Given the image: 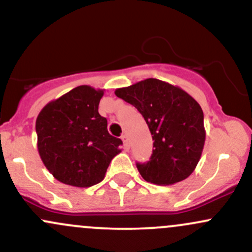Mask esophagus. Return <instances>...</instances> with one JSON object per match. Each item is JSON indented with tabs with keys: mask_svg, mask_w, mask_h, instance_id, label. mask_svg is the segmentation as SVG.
<instances>
[{
	"mask_svg": "<svg viewBox=\"0 0 252 252\" xmlns=\"http://www.w3.org/2000/svg\"><path fill=\"white\" fill-rule=\"evenodd\" d=\"M122 141H123L124 147H126V148L129 147V137H128V135H126V134L122 135Z\"/></svg>",
	"mask_w": 252,
	"mask_h": 252,
	"instance_id": "34e87169",
	"label": "esophagus"
}]
</instances>
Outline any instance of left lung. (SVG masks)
I'll list each match as a JSON object with an SVG mask.
<instances>
[{"label":"left lung","instance_id":"left-lung-1","mask_svg":"<svg viewBox=\"0 0 252 252\" xmlns=\"http://www.w3.org/2000/svg\"><path fill=\"white\" fill-rule=\"evenodd\" d=\"M115 94L137 108L153 139V152L137 170L147 182L174 185L194 171L205 142L200 105L179 87L156 78L116 89Z\"/></svg>","mask_w":252,"mask_h":252}]
</instances>
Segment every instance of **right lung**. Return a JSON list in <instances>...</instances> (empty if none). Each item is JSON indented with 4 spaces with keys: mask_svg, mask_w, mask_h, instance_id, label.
<instances>
[{
    "mask_svg": "<svg viewBox=\"0 0 252 252\" xmlns=\"http://www.w3.org/2000/svg\"><path fill=\"white\" fill-rule=\"evenodd\" d=\"M102 89L73 88L44 106L36 119L37 148L49 173L65 185L91 187L104 180L122 140L99 113Z\"/></svg>",
    "mask_w": 252,
    "mask_h": 252,
    "instance_id": "obj_1",
    "label": "right lung"
}]
</instances>
